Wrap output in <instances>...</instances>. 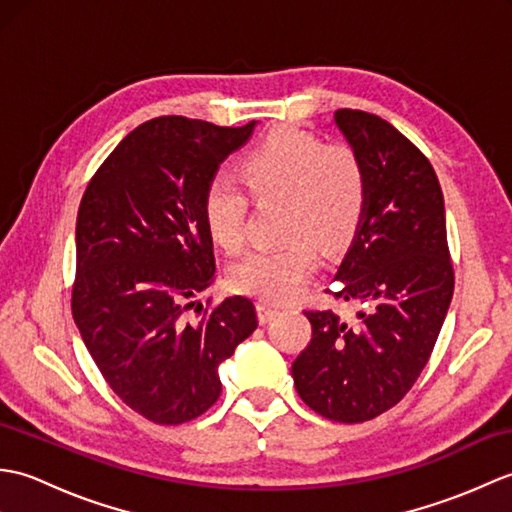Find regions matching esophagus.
Here are the masks:
<instances>
[{
  "instance_id": "1",
  "label": "esophagus",
  "mask_w": 512,
  "mask_h": 512,
  "mask_svg": "<svg viewBox=\"0 0 512 512\" xmlns=\"http://www.w3.org/2000/svg\"><path fill=\"white\" fill-rule=\"evenodd\" d=\"M257 312H259V321L268 323L279 312V303H273V301H268V299H259Z\"/></svg>"
}]
</instances>
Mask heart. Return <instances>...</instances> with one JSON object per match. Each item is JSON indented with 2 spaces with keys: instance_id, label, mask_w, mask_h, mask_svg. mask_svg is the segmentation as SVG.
Segmentation results:
<instances>
[{
  "instance_id": "b5f03b06",
  "label": "heart",
  "mask_w": 512,
  "mask_h": 512,
  "mask_svg": "<svg viewBox=\"0 0 512 512\" xmlns=\"http://www.w3.org/2000/svg\"><path fill=\"white\" fill-rule=\"evenodd\" d=\"M239 178L257 202L284 198V244L262 246L235 264L237 290L264 299H284L306 281L325 248L350 242L369 202V178L361 156L347 145H325L295 127H279L239 162ZM248 200L239 182L217 173L204 184L202 220L213 242L239 253L246 242Z\"/></svg>"
}]
</instances>
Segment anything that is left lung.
<instances>
[{
  "instance_id": "left-lung-1",
  "label": "left lung",
  "mask_w": 512,
  "mask_h": 512,
  "mask_svg": "<svg viewBox=\"0 0 512 512\" xmlns=\"http://www.w3.org/2000/svg\"><path fill=\"white\" fill-rule=\"evenodd\" d=\"M334 123L365 162L369 202L336 279L354 321L310 310L312 339L292 378L301 400L334 422H365L405 398L427 365L453 297L447 217L436 171L380 116L339 110Z\"/></svg>"
}]
</instances>
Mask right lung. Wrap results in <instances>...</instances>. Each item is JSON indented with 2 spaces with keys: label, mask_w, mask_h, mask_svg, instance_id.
<instances>
[{
  "label": "right lung",
  "mask_w": 512,
  "mask_h": 512,
  "mask_svg": "<svg viewBox=\"0 0 512 512\" xmlns=\"http://www.w3.org/2000/svg\"><path fill=\"white\" fill-rule=\"evenodd\" d=\"M255 125L154 118L118 143L83 193L74 323L114 394L156 424L189 422L215 405L217 367L257 328L255 303L239 295L187 319L215 279L204 184Z\"/></svg>",
  "instance_id": "1"
}]
</instances>
